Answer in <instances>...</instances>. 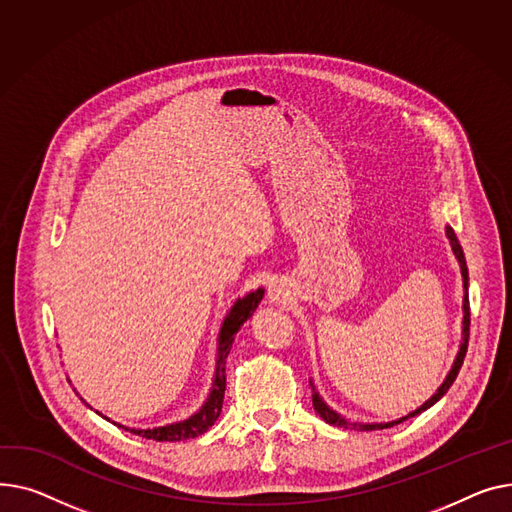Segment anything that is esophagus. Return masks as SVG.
<instances>
[{
  "label": "esophagus",
  "instance_id": "esophagus-1",
  "mask_svg": "<svg viewBox=\"0 0 512 512\" xmlns=\"http://www.w3.org/2000/svg\"><path fill=\"white\" fill-rule=\"evenodd\" d=\"M268 297H270V302H281V299L285 297V293H283V289L279 285H273V287L268 289Z\"/></svg>",
  "mask_w": 512,
  "mask_h": 512
}]
</instances>
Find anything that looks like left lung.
<instances>
[{
    "instance_id": "1",
    "label": "left lung",
    "mask_w": 512,
    "mask_h": 512,
    "mask_svg": "<svg viewBox=\"0 0 512 512\" xmlns=\"http://www.w3.org/2000/svg\"><path fill=\"white\" fill-rule=\"evenodd\" d=\"M444 231H446V237H448V244H450V250H453V254H455V258H457V262H459V268H461V277H463V337H461V345H459V351H457V357H455V362H453V366H450V370H448V374H446V378H444V382L438 386V390L436 393L422 405V407H417L415 411H411V413H407V415H403V417H399V419H393V422H380V424H364V422H349V419H345L341 413H337L335 409H330L326 403H324V399L320 397V393L316 390V386H314V382L310 380V386H312V405H314V411L324 419L326 424H330V426H337V428H351V430H359V432H372V430H384V428H393V426H397V424H401V422H405V419H409V417H415V415H419L422 411H426V409H430L434 403H438L446 393H448V388L453 386V382H455V378H457V374H459V370H461V366H463V359H465V353H467V343H469V273H467V262H465V254H463V248H461V244H459V239H457V235H455V231H453V227H444Z\"/></svg>"
}]
</instances>
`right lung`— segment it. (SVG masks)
<instances>
[{
	"mask_svg": "<svg viewBox=\"0 0 512 512\" xmlns=\"http://www.w3.org/2000/svg\"><path fill=\"white\" fill-rule=\"evenodd\" d=\"M262 297H264L262 287L256 289V291H250L244 297L235 299V304L227 312V316L221 324V330H219V339H217V364H215V374H213V386H210V393H208L206 401L202 403V407L196 413L182 419V422H173V424H167V426L146 428V430L128 428V426H119V424L117 426L132 432V434H138V436L148 438V440H157V442L190 440V438H196V436L204 434L210 426H213L221 415L223 397H225V359L231 351V345H233L237 330L242 328V324L256 312L258 304L262 302ZM105 419H109V417H105ZM109 422H111V419H109Z\"/></svg>",
	"mask_w": 512,
	"mask_h": 512,
	"instance_id": "obj_1",
	"label": "right lung"
}]
</instances>
